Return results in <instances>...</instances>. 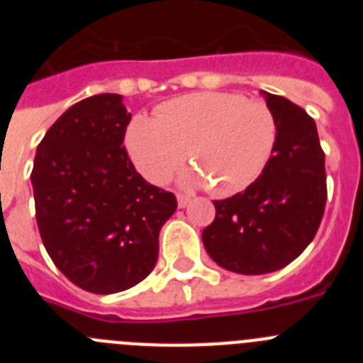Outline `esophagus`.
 I'll use <instances>...</instances> for the list:
<instances>
[{
  "mask_svg": "<svg viewBox=\"0 0 363 363\" xmlns=\"http://www.w3.org/2000/svg\"><path fill=\"white\" fill-rule=\"evenodd\" d=\"M189 201H191V196H187V194H178V205L184 209V207H187Z\"/></svg>",
  "mask_w": 363,
  "mask_h": 363,
  "instance_id": "esophagus-1",
  "label": "esophagus"
}]
</instances>
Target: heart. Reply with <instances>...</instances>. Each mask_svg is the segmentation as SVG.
I'll list each match as a JSON object with an SVG mask.
<instances>
[{"instance_id": "b5f03b06", "label": "heart", "mask_w": 363, "mask_h": 363, "mask_svg": "<svg viewBox=\"0 0 363 363\" xmlns=\"http://www.w3.org/2000/svg\"><path fill=\"white\" fill-rule=\"evenodd\" d=\"M277 134V118L262 101L230 92H196L167 101L156 120L134 118L127 149L152 184H165L189 152L196 178L216 196H230L262 174Z\"/></svg>"}]
</instances>
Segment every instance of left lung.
I'll use <instances>...</instances> for the list:
<instances>
[{
	"instance_id": "obj_1",
	"label": "left lung",
	"mask_w": 363,
	"mask_h": 363,
	"mask_svg": "<svg viewBox=\"0 0 363 363\" xmlns=\"http://www.w3.org/2000/svg\"><path fill=\"white\" fill-rule=\"evenodd\" d=\"M264 94L278 127L271 158L245 191L214 201L216 216L201 233L211 258L240 274H267L296 259L313 242L327 201L316 123L284 96Z\"/></svg>"
}]
</instances>
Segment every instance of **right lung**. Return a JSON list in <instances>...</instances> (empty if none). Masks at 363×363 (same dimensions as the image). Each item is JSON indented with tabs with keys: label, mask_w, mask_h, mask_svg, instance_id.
I'll use <instances>...</instances> for the list:
<instances>
[{
	"label": "right lung",
	"mask_w": 363,
	"mask_h": 363,
	"mask_svg": "<svg viewBox=\"0 0 363 363\" xmlns=\"http://www.w3.org/2000/svg\"><path fill=\"white\" fill-rule=\"evenodd\" d=\"M129 123L120 94L82 99L47 130L32 167L41 242L74 285L94 294L149 277L160 229L178 207L172 192L150 185L130 162Z\"/></svg>",
	"instance_id": "obj_1"
}]
</instances>
